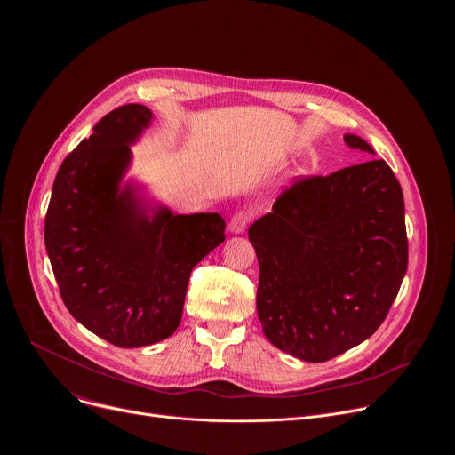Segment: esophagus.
I'll return each instance as SVG.
<instances>
[{"mask_svg":"<svg viewBox=\"0 0 455 455\" xmlns=\"http://www.w3.org/2000/svg\"><path fill=\"white\" fill-rule=\"evenodd\" d=\"M250 223V214L244 212V211H237L232 218H230V223H228V228L232 234H243L244 228L248 227Z\"/></svg>","mask_w":455,"mask_h":455,"instance_id":"obj_1","label":"esophagus"}]
</instances>
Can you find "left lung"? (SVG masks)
<instances>
[{"instance_id": "left-lung-1", "label": "left lung", "mask_w": 455, "mask_h": 455, "mask_svg": "<svg viewBox=\"0 0 455 455\" xmlns=\"http://www.w3.org/2000/svg\"><path fill=\"white\" fill-rule=\"evenodd\" d=\"M344 142L367 155L356 135ZM259 261L257 315L267 339L304 362H328L369 339L409 263L405 204L385 160L295 181L248 228Z\"/></svg>"}]
</instances>
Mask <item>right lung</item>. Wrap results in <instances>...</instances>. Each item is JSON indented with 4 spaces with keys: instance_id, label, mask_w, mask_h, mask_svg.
Listing matches in <instances>:
<instances>
[{
    "instance_id": "add662e5",
    "label": "right lung",
    "mask_w": 455,
    "mask_h": 455,
    "mask_svg": "<svg viewBox=\"0 0 455 455\" xmlns=\"http://www.w3.org/2000/svg\"><path fill=\"white\" fill-rule=\"evenodd\" d=\"M153 113L125 104L60 164L44 218V246L64 306L116 347H142L180 326L192 268L225 241L216 212L148 209L120 188L132 146Z\"/></svg>"
}]
</instances>
